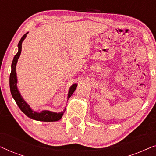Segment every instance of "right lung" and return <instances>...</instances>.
<instances>
[{
	"instance_id": "right-lung-1",
	"label": "right lung",
	"mask_w": 156,
	"mask_h": 156,
	"mask_svg": "<svg viewBox=\"0 0 156 156\" xmlns=\"http://www.w3.org/2000/svg\"><path fill=\"white\" fill-rule=\"evenodd\" d=\"M26 34L21 37V39L18 42V52L17 54L15 55L13 60H12V65H11V72L10 74V92H11L12 97L16 101L17 105L19 106L20 109L28 116L29 118L35 119L37 121H59L63 116L64 112L60 113H55L50 112V111H42L41 113L35 112L31 109L30 106L27 104L26 102L24 101L23 97H21L20 92L18 90V87H17V76H16V67L17 62L20 57V55L21 53V50H22V42L25 37H26ZM77 84H74L70 87L69 93H68V99L72 95L74 91H75Z\"/></svg>"
}]
</instances>
